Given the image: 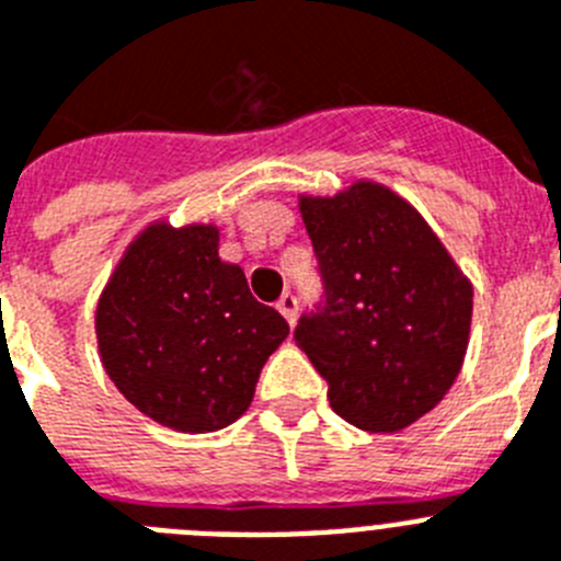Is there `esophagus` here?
Returning a JSON list of instances; mask_svg holds the SVG:
<instances>
[{"label": "esophagus", "instance_id": "1", "mask_svg": "<svg viewBox=\"0 0 561 561\" xmlns=\"http://www.w3.org/2000/svg\"><path fill=\"white\" fill-rule=\"evenodd\" d=\"M277 311L284 314L286 323L295 325V320H297V297L291 295V291H284V295H280V300H277Z\"/></svg>", "mask_w": 561, "mask_h": 561}]
</instances>
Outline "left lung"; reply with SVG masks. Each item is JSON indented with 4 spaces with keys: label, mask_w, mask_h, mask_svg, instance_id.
Listing matches in <instances>:
<instances>
[{
    "label": "left lung",
    "mask_w": 561,
    "mask_h": 561,
    "mask_svg": "<svg viewBox=\"0 0 561 561\" xmlns=\"http://www.w3.org/2000/svg\"><path fill=\"white\" fill-rule=\"evenodd\" d=\"M323 300L295 342L329 381L334 413L368 433H399L458 379L472 284L410 202L359 180L336 196H300Z\"/></svg>",
    "instance_id": "left-lung-1"
}]
</instances>
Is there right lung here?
<instances>
[{
  "label": "right lung",
  "instance_id": "right-lung-1",
  "mask_svg": "<svg viewBox=\"0 0 561 561\" xmlns=\"http://www.w3.org/2000/svg\"><path fill=\"white\" fill-rule=\"evenodd\" d=\"M101 362L134 408L180 433H216L247 413L289 325L219 257V227L153 221L98 300Z\"/></svg>",
  "mask_w": 561,
  "mask_h": 561
}]
</instances>
